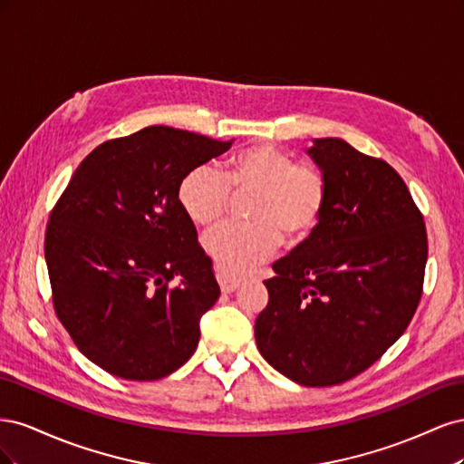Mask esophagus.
I'll list each match as a JSON object with an SVG mask.
<instances>
[{"label": "esophagus", "instance_id": "34e87169", "mask_svg": "<svg viewBox=\"0 0 464 464\" xmlns=\"http://www.w3.org/2000/svg\"><path fill=\"white\" fill-rule=\"evenodd\" d=\"M217 280H218L220 290H222L224 294H230V292L240 288V285H242L240 278L230 276V275H227V273H217Z\"/></svg>", "mask_w": 464, "mask_h": 464}]
</instances>
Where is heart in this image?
I'll return each mask as SVG.
<instances>
[{
    "label": "heart",
    "instance_id": "heart-1",
    "mask_svg": "<svg viewBox=\"0 0 464 464\" xmlns=\"http://www.w3.org/2000/svg\"><path fill=\"white\" fill-rule=\"evenodd\" d=\"M234 193H251L247 222H227L205 237L208 256L230 276L254 271L283 242L310 236L327 207V181L312 164L271 143L234 154L227 172L201 164L179 181L178 199L198 227H213Z\"/></svg>",
    "mask_w": 464,
    "mask_h": 464
}]
</instances>
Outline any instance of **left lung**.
<instances>
[{
    "mask_svg": "<svg viewBox=\"0 0 464 464\" xmlns=\"http://www.w3.org/2000/svg\"><path fill=\"white\" fill-rule=\"evenodd\" d=\"M307 154L327 181L317 228L273 263L256 343L275 370L305 387L348 382L409 327L428 261L424 217L392 166L343 139Z\"/></svg>",
    "mask_w": 464,
    "mask_h": 464,
    "instance_id": "obj_1",
    "label": "left lung"
}]
</instances>
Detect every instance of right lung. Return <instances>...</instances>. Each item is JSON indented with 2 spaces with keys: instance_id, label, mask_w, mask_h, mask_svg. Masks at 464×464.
<instances>
[{
  "instance_id": "right-lung-1",
  "label": "right lung",
  "mask_w": 464,
  "mask_h": 464,
  "mask_svg": "<svg viewBox=\"0 0 464 464\" xmlns=\"http://www.w3.org/2000/svg\"><path fill=\"white\" fill-rule=\"evenodd\" d=\"M230 147L166 125L110 139L52 208L44 256L55 315L108 373L152 382L198 348L199 321L220 288L178 189Z\"/></svg>"
}]
</instances>
